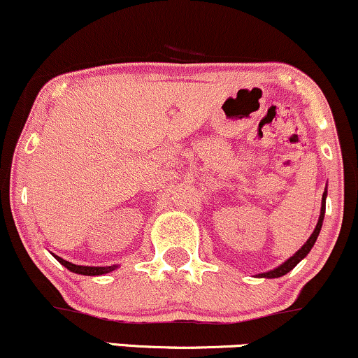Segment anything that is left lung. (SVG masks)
<instances>
[{"instance_id": "obj_1", "label": "left lung", "mask_w": 358, "mask_h": 358, "mask_svg": "<svg viewBox=\"0 0 358 358\" xmlns=\"http://www.w3.org/2000/svg\"><path fill=\"white\" fill-rule=\"evenodd\" d=\"M325 196H327V192H324L322 194V208H320V216H319V221H317V226H315L314 233L310 234V238L307 239V243L304 244V246L301 248L299 251L294 255L291 259H287L284 264H280L279 268H275L273 271H269V273H264V274H259L261 278H280V275L287 274L289 271L294 269L297 266V262H299L301 259H304V257L309 255V251L312 250V246H314L315 239H317L319 233H320V228H322V221H324V213H325Z\"/></svg>"}]
</instances>
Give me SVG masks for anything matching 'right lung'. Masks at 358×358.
<instances>
[{
  "label": "right lung",
  "mask_w": 358,
  "mask_h": 358,
  "mask_svg": "<svg viewBox=\"0 0 358 358\" xmlns=\"http://www.w3.org/2000/svg\"><path fill=\"white\" fill-rule=\"evenodd\" d=\"M56 259L61 262L64 268H67L72 273H78V274H84V275H101V274H107L110 271H114L117 266H106V268H90V266H78V264H72V262L62 259V257L54 256Z\"/></svg>",
  "instance_id": "add662e5"
}]
</instances>
